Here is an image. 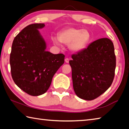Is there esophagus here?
Here are the masks:
<instances>
[{
	"mask_svg": "<svg viewBox=\"0 0 129 129\" xmlns=\"http://www.w3.org/2000/svg\"><path fill=\"white\" fill-rule=\"evenodd\" d=\"M65 62H66V63H68L69 61V59L68 58H66L65 59Z\"/></svg>",
	"mask_w": 129,
	"mask_h": 129,
	"instance_id": "34e87169",
	"label": "esophagus"
}]
</instances>
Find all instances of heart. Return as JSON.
<instances>
[{"instance_id":"obj_1","label":"heart","mask_w":129,"mask_h":129,"mask_svg":"<svg viewBox=\"0 0 129 129\" xmlns=\"http://www.w3.org/2000/svg\"><path fill=\"white\" fill-rule=\"evenodd\" d=\"M90 39V34L88 30L70 27L61 31L58 38H52V41L57 45H60L61 43L69 44V48L72 52H78L85 48Z\"/></svg>"}]
</instances>
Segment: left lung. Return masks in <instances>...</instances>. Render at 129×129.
<instances>
[{
	"mask_svg": "<svg viewBox=\"0 0 129 129\" xmlns=\"http://www.w3.org/2000/svg\"><path fill=\"white\" fill-rule=\"evenodd\" d=\"M73 86L80 99L91 101L105 92L114 80L116 58L113 43L108 38L93 41L72 55Z\"/></svg>",
	"mask_w": 129,
	"mask_h": 129,
	"instance_id": "obj_1",
	"label": "left lung"
}]
</instances>
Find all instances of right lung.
Returning a JSON list of instances; mask_svg holds the SVG:
<instances>
[{"label": "right lung", "instance_id": "1", "mask_svg": "<svg viewBox=\"0 0 129 129\" xmlns=\"http://www.w3.org/2000/svg\"><path fill=\"white\" fill-rule=\"evenodd\" d=\"M43 23L28 25L13 41L10 62L12 79L16 85L28 94L45 93L53 76L64 63L65 56L45 51L46 43L38 29Z\"/></svg>", "mask_w": 129, "mask_h": 129}]
</instances>
